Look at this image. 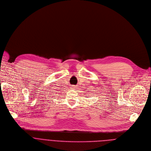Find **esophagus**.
<instances>
[{"label":"esophagus","instance_id":"obj_1","mask_svg":"<svg viewBox=\"0 0 151 151\" xmlns=\"http://www.w3.org/2000/svg\"><path fill=\"white\" fill-rule=\"evenodd\" d=\"M71 88L74 89V88H75V86H71Z\"/></svg>","mask_w":151,"mask_h":151}]
</instances>
